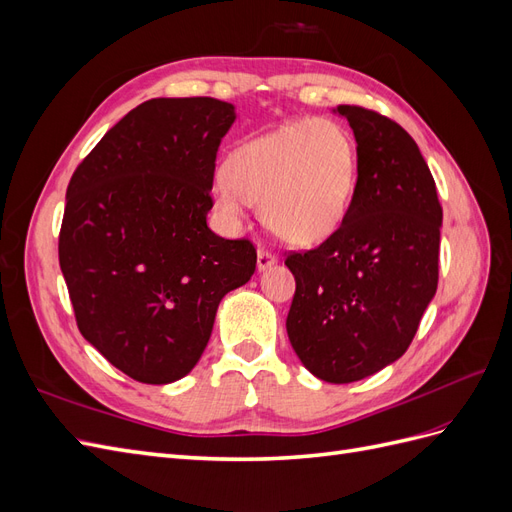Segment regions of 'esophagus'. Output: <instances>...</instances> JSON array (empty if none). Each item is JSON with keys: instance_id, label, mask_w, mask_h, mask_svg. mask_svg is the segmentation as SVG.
I'll return each instance as SVG.
<instances>
[{"instance_id": "esophagus-1", "label": "esophagus", "mask_w": 512, "mask_h": 512, "mask_svg": "<svg viewBox=\"0 0 512 512\" xmlns=\"http://www.w3.org/2000/svg\"><path fill=\"white\" fill-rule=\"evenodd\" d=\"M275 262H277L275 254H271V252H267V250H258V271L271 269V267L275 265Z\"/></svg>"}]
</instances>
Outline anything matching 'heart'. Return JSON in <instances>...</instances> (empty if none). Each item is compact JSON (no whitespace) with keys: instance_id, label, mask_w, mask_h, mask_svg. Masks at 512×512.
<instances>
[{"instance_id":"b5f03b06","label":"heart","mask_w":512,"mask_h":512,"mask_svg":"<svg viewBox=\"0 0 512 512\" xmlns=\"http://www.w3.org/2000/svg\"><path fill=\"white\" fill-rule=\"evenodd\" d=\"M356 143L342 123L299 119L252 138L230 153L213 196L237 224L247 203L292 245L327 241L342 226L356 183Z\"/></svg>"}]
</instances>
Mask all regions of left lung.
Masks as SVG:
<instances>
[{
    "mask_svg": "<svg viewBox=\"0 0 512 512\" xmlns=\"http://www.w3.org/2000/svg\"><path fill=\"white\" fill-rule=\"evenodd\" d=\"M356 141V185L342 226L290 254L297 290L288 339L324 382L363 380L395 363L438 288L442 207L412 136L380 113L342 104Z\"/></svg>",
    "mask_w": 512,
    "mask_h": 512,
    "instance_id": "1",
    "label": "left lung"
}]
</instances>
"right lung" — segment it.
Instances as JSON below:
<instances>
[{"instance_id": "add662e5", "label": "right lung", "mask_w": 512, "mask_h": 512, "mask_svg": "<svg viewBox=\"0 0 512 512\" xmlns=\"http://www.w3.org/2000/svg\"><path fill=\"white\" fill-rule=\"evenodd\" d=\"M215 98H153L108 130L66 192L59 265L76 324L123 374L188 376L256 250L207 226L215 156L235 123Z\"/></svg>"}]
</instances>
